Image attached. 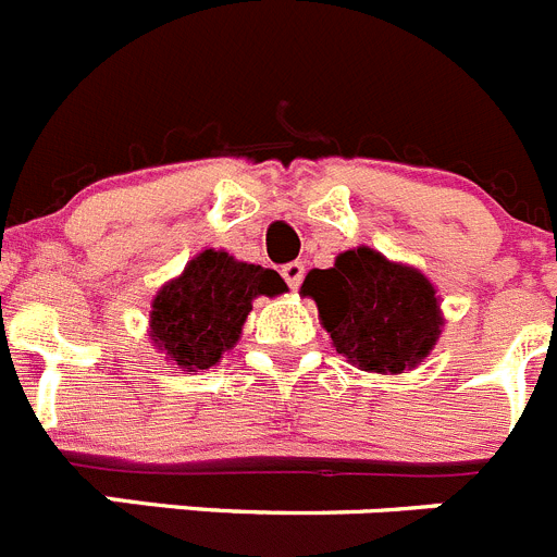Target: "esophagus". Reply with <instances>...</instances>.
<instances>
[{
    "label": "esophagus",
    "mask_w": 557,
    "mask_h": 557,
    "mask_svg": "<svg viewBox=\"0 0 557 557\" xmlns=\"http://www.w3.org/2000/svg\"><path fill=\"white\" fill-rule=\"evenodd\" d=\"M282 278L287 282L289 289H298L304 282V264L301 262H289L282 268Z\"/></svg>",
    "instance_id": "obj_1"
}]
</instances>
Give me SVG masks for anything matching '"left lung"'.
Wrapping results in <instances>:
<instances>
[{"mask_svg": "<svg viewBox=\"0 0 557 557\" xmlns=\"http://www.w3.org/2000/svg\"><path fill=\"white\" fill-rule=\"evenodd\" d=\"M301 289L318 304L337 354L362 371L401 373L418 366L444 323L424 275L371 248L339 253L334 268L312 270Z\"/></svg>", "mask_w": 557, "mask_h": 557, "instance_id": "left-lung-1", "label": "left lung"}]
</instances>
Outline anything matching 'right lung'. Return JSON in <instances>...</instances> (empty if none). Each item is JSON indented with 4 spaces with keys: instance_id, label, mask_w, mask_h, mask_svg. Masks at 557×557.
I'll return each mask as SVG.
<instances>
[{
    "instance_id": "add662e5",
    "label": "right lung",
    "mask_w": 557,
    "mask_h": 557,
    "mask_svg": "<svg viewBox=\"0 0 557 557\" xmlns=\"http://www.w3.org/2000/svg\"><path fill=\"white\" fill-rule=\"evenodd\" d=\"M284 289L287 284L275 270L209 248L186 264L181 278L159 289L150 334L175 366L206 371L234 348L256 295L273 298Z\"/></svg>"
}]
</instances>
